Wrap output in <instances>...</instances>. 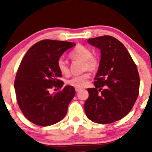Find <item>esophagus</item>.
Masks as SVG:
<instances>
[{"label": "esophagus", "mask_w": 152, "mask_h": 152, "mask_svg": "<svg viewBox=\"0 0 152 152\" xmlns=\"http://www.w3.org/2000/svg\"><path fill=\"white\" fill-rule=\"evenodd\" d=\"M75 90H76V92L79 91L80 90H81V88H78V87H76V88H75Z\"/></svg>", "instance_id": "obj_1"}]
</instances>
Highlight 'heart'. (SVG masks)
<instances>
[{
    "mask_svg": "<svg viewBox=\"0 0 152 152\" xmlns=\"http://www.w3.org/2000/svg\"><path fill=\"white\" fill-rule=\"evenodd\" d=\"M70 57L74 60L83 61V70H90L94 71L99 68V60L92 56V51L90 48L83 46H78L70 53ZM57 68L62 75L66 76L69 74V68L67 62L64 58H58L57 61ZM90 77L89 73L86 72L81 75L72 76L66 81L69 86L74 87H83L86 85Z\"/></svg>",
    "mask_w": 152,
    "mask_h": 152,
    "instance_id": "obj_1",
    "label": "heart"
}]
</instances>
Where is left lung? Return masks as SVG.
Instances as JSON below:
<instances>
[{
	"label": "left lung",
	"instance_id": "8db88e82",
	"mask_svg": "<svg viewBox=\"0 0 152 152\" xmlns=\"http://www.w3.org/2000/svg\"><path fill=\"white\" fill-rule=\"evenodd\" d=\"M87 42L100 50L101 59L95 87L87 89L85 113L95 123H113L126 116L137 101L140 84L137 67L126 47L112 36L88 38Z\"/></svg>",
	"mask_w": 152,
	"mask_h": 152
}]
</instances>
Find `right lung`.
<instances>
[{"label":"right lung","instance_id":"obj_1","mask_svg":"<svg viewBox=\"0 0 152 152\" xmlns=\"http://www.w3.org/2000/svg\"><path fill=\"white\" fill-rule=\"evenodd\" d=\"M75 43L43 40L29 48L22 59L14 83L17 102L24 116L42 126L55 124L65 117L74 97V86L66 85L58 93L50 94L53 87L61 88L64 83L57 61Z\"/></svg>","mask_w":152,"mask_h":152}]
</instances>
